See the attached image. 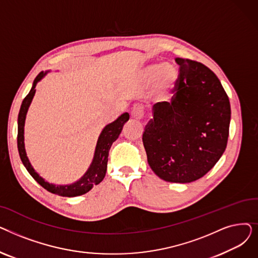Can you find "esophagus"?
<instances>
[{
  "label": "esophagus",
  "instance_id": "1",
  "mask_svg": "<svg viewBox=\"0 0 258 258\" xmlns=\"http://www.w3.org/2000/svg\"><path fill=\"white\" fill-rule=\"evenodd\" d=\"M132 117L135 119H142L144 117V108L140 104H135L132 108Z\"/></svg>",
  "mask_w": 258,
  "mask_h": 258
}]
</instances>
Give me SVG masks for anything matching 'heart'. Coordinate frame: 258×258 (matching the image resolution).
Listing matches in <instances>:
<instances>
[{
  "label": "heart",
  "mask_w": 258,
  "mask_h": 258,
  "mask_svg": "<svg viewBox=\"0 0 258 258\" xmlns=\"http://www.w3.org/2000/svg\"><path fill=\"white\" fill-rule=\"evenodd\" d=\"M144 75L148 80L157 79V89L162 99L169 96L178 79L177 70L170 63H153L144 70Z\"/></svg>",
  "instance_id": "b5f03b06"
}]
</instances>
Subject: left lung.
<instances>
[{
  "instance_id": "1",
  "label": "left lung",
  "mask_w": 258,
  "mask_h": 258,
  "mask_svg": "<svg viewBox=\"0 0 258 258\" xmlns=\"http://www.w3.org/2000/svg\"><path fill=\"white\" fill-rule=\"evenodd\" d=\"M175 62L180 73L171 101L154 105L142 141L159 178L190 183L204 177L224 154L231 108L209 68L188 58L177 57Z\"/></svg>"
}]
</instances>
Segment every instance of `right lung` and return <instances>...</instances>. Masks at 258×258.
<instances>
[{
    "instance_id": "right-lung-1",
    "label": "right lung",
    "mask_w": 258,
    "mask_h": 258,
    "mask_svg": "<svg viewBox=\"0 0 258 258\" xmlns=\"http://www.w3.org/2000/svg\"><path fill=\"white\" fill-rule=\"evenodd\" d=\"M47 72H40L34 79L32 88L28 95L24 98L20 113L18 117V150L21 157V160L23 162L24 166L28 172L31 174V177L40 185L43 186L46 190L57 195L60 197H77L85 195L88 191H90L94 185H98L103 178L105 177L106 167H107V157H108V151L113 144L114 141L117 140L119 135L123 128V125L125 122L130 119V114L124 113L120 117H118L112 123L107 124L101 132L100 136L97 141L96 150H95L94 158L92 161V164L90 165L89 169L85 173V175L79 181H77L74 184L71 185H54L46 182L42 177H39V174L33 169L32 165L30 164L29 159L26 155L25 151V144H24V126H25V119L27 115V111H28L29 105L33 99V96L35 94V87L38 81L42 79Z\"/></svg>"
}]
</instances>
